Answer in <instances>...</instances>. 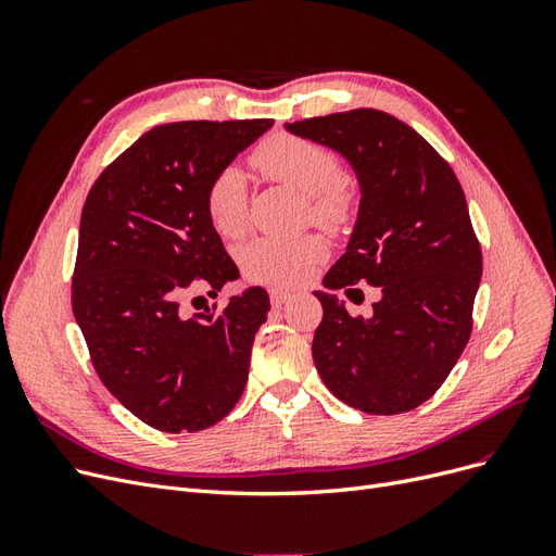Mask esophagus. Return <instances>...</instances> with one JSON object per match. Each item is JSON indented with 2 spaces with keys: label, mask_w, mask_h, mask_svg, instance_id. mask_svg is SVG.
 I'll use <instances>...</instances> for the list:
<instances>
[{
  "label": "esophagus",
  "mask_w": 556,
  "mask_h": 556,
  "mask_svg": "<svg viewBox=\"0 0 556 556\" xmlns=\"http://www.w3.org/2000/svg\"><path fill=\"white\" fill-rule=\"evenodd\" d=\"M268 296H271V306H274V308H280V306L285 304V301L290 299V292H288V290H278V288H274L271 292H268Z\"/></svg>",
  "instance_id": "34e87169"
}]
</instances>
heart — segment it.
<instances>
[{
  "label": "heart",
  "mask_w": 556,
  "mask_h": 556,
  "mask_svg": "<svg viewBox=\"0 0 556 556\" xmlns=\"http://www.w3.org/2000/svg\"><path fill=\"white\" fill-rule=\"evenodd\" d=\"M250 162L264 178L304 194L313 223L336 227L350 215L352 197L341 180V164L329 148L292 134H274L255 148ZM204 204L220 237H239L245 227L248 188L237 166H227L211 178ZM323 257L325 243L317 237H257L241 250L248 278L268 285H294Z\"/></svg>",
  "instance_id": "b5f03b06"
}]
</instances>
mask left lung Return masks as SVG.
<instances>
[{
    "label": "left lung",
    "mask_w": 556,
    "mask_h": 556,
    "mask_svg": "<svg viewBox=\"0 0 556 556\" xmlns=\"http://www.w3.org/2000/svg\"><path fill=\"white\" fill-rule=\"evenodd\" d=\"M339 153L357 176L348 248L313 292L323 323L313 362L327 390L368 415L417 408L445 382L473 327L482 252L450 164L406 123L355 109L285 123ZM381 290L371 318H352L331 289Z\"/></svg>",
    "instance_id": "8db88e82"
}]
</instances>
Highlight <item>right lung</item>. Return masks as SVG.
Returning a JSON list of instances; mask_svg holds the SVG:
<instances>
[{"instance_id":"right-lung-1","label":"right lung","mask_w":556,"mask_h":556,"mask_svg":"<svg viewBox=\"0 0 556 556\" xmlns=\"http://www.w3.org/2000/svg\"><path fill=\"white\" fill-rule=\"evenodd\" d=\"M274 121H185L146 131L109 164L80 213L72 306L106 390L166 433L208 429L241 399L262 288L192 317L180 299L239 278L206 215L211 178Z\"/></svg>"}]
</instances>
